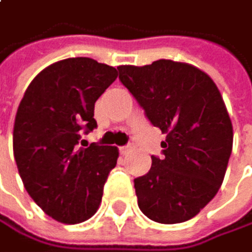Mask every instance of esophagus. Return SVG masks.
<instances>
[{
  "label": "esophagus",
  "mask_w": 252,
  "mask_h": 252,
  "mask_svg": "<svg viewBox=\"0 0 252 252\" xmlns=\"http://www.w3.org/2000/svg\"><path fill=\"white\" fill-rule=\"evenodd\" d=\"M131 149H133V145H127V146H122V148H119L121 154H127V152H130Z\"/></svg>",
  "instance_id": "obj_1"
}]
</instances>
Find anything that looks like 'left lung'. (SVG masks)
<instances>
[{
  "label": "left lung",
  "mask_w": 252,
  "mask_h": 252,
  "mask_svg": "<svg viewBox=\"0 0 252 252\" xmlns=\"http://www.w3.org/2000/svg\"><path fill=\"white\" fill-rule=\"evenodd\" d=\"M119 79L167 134L164 158L134 179L139 208L162 224L195 217L219 192L233 146V127L216 82L193 64L157 60L118 66Z\"/></svg>",
  "instance_id": "8db88e82"
}]
</instances>
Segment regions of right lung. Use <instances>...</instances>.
<instances>
[{"label":"right lung","mask_w":252,"mask_h":252,"mask_svg":"<svg viewBox=\"0 0 252 252\" xmlns=\"http://www.w3.org/2000/svg\"><path fill=\"white\" fill-rule=\"evenodd\" d=\"M116 76L115 67L93 59H64L42 69L19 104L13 130L19 174L29 196L60 223L76 224L95 214L116 165L118 148L80 146L82 133L97 127L95 100Z\"/></svg>","instance_id":"right-lung-1"}]
</instances>
